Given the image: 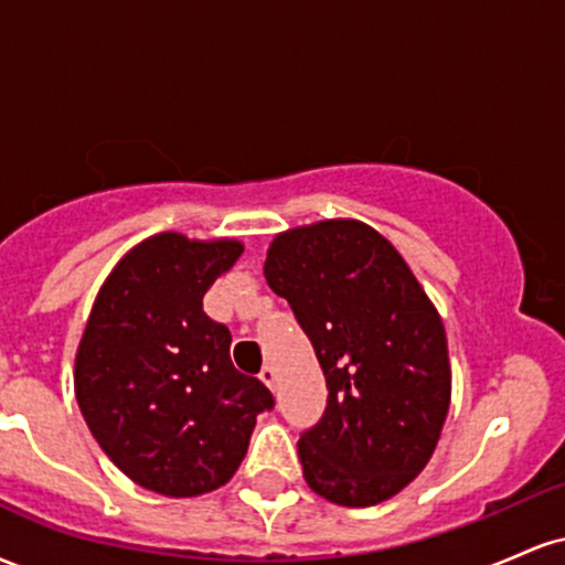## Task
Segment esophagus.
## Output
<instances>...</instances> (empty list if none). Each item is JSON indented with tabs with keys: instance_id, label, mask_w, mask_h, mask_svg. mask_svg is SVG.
I'll return each instance as SVG.
<instances>
[{
	"instance_id": "esophagus-1",
	"label": "esophagus",
	"mask_w": 565,
	"mask_h": 565,
	"mask_svg": "<svg viewBox=\"0 0 565 565\" xmlns=\"http://www.w3.org/2000/svg\"><path fill=\"white\" fill-rule=\"evenodd\" d=\"M260 380L265 382V385H268L270 387V391H274V387H276V372H274V366H263V372H260Z\"/></svg>"
}]
</instances>
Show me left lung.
Listing matches in <instances>:
<instances>
[{
	"instance_id": "left-lung-1",
	"label": "left lung",
	"mask_w": 565,
	"mask_h": 565,
	"mask_svg": "<svg viewBox=\"0 0 565 565\" xmlns=\"http://www.w3.org/2000/svg\"><path fill=\"white\" fill-rule=\"evenodd\" d=\"M265 278L327 377V408L297 440L305 481L345 508L385 502L423 472L449 412L440 316L393 244L355 220L276 236Z\"/></svg>"
}]
</instances>
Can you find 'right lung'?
I'll use <instances>...</instances> for the list:
<instances>
[{
	"mask_svg": "<svg viewBox=\"0 0 565 565\" xmlns=\"http://www.w3.org/2000/svg\"><path fill=\"white\" fill-rule=\"evenodd\" d=\"M238 242L159 233L97 295L76 353V401L111 462L142 489L199 497L228 483L274 395L231 361V332L204 295Z\"/></svg>",
	"mask_w": 565,
	"mask_h": 565,
	"instance_id": "1",
	"label": "right lung"
}]
</instances>
